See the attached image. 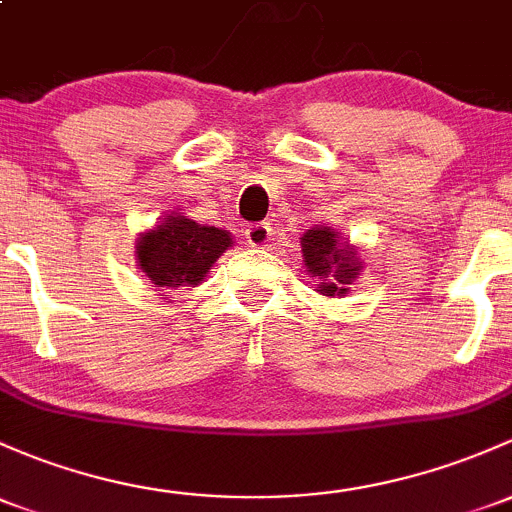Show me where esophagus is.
Masks as SVG:
<instances>
[{
  "mask_svg": "<svg viewBox=\"0 0 512 512\" xmlns=\"http://www.w3.org/2000/svg\"><path fill=\"white\" fill-rule=\"evenodd\" d=\"M245 238L252 247H265L272 240V225L270 223H255L245 230Z\"/></svg>",
  "mask_w": 512,
  "mask_h": 512,
  "instance_id": "esophagus-1",
  "label": "esophagus"
}]
</instances>
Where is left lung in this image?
I'll list each match as a JSON object with an SVG mask.
<instances>
[{
  "label": "left lung",
  "mask_w": 512,
  "mask_h": 512,
  "mask_svg": "<svg viewBox=\"0 0 512 512\" xmlns=\"http://www.w3.org/2000/svg\"><path fill=\"white\" fill-rule=\"evenodd\" d=\"M301 257H304L306 272L319 279L316 292L324 294V297L346 294V287L353 284V279L360 272V262L353 247L326 225L306 230L304 238H301Z\"/></svg>",
  "instance_id": "obj_1"
}]
</instances>
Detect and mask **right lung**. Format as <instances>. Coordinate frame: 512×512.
Wrapping results in <instances>:
<instances>
[{
  "mask_svg": "<svg viewBox=\"0 0 512 512\" xmlns=\"http://www.w3.org/2000/svg\"><path fill=\"white\" fill-rule=\"evenodd\" d=\"M230 245L228 230L198 225L186 215H166L157 228L139 235L134 255L157 292H174L201 284Z\"/></svg>",
  "mask_w": 512,
  "mask_h": 512,
  "instance_id": "1",
  "label": "right lung"
}]
</instances>
